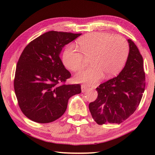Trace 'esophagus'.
Here are the masks:
<instances>
[{"instance_id":"obj_1","label":"esophagus","mask_w":155,"mask_h":155,"mask_svg":"<svg viewBox=\"0 0 155 155\" xmlns=\"http://www.w3.org/2000/svg\"><path fill=\"white\" fill-rule=\"evenodd\" d=\"M89 89H90V87H88V86L86 85L83 84V85H81V91H82V92H85V91H87Z\"/></svg>"}]
</instances>
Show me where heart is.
<instances>
[{
    "label": "heart",
    "mask_w": 155,
    "mask_h": 155,
    "mask_svg": "<svg viewBox=\"0 0 155 155\" xmlns=\"http://www.w3.org/2000/svg\"><path fill=\"white\" fill-rule=\"evenodd\" d=\"M80 50L74 45L68 46L63 54V62L68 69L77 71L83 66L86 59H90L88 68L75 75L77 82L91 85L104 74L111 77L124 67L129 46L127 40L120 35L106 33H93L77 40Z\"/></svg>",
    "instance_id": "heart-1"
}]
</instances>
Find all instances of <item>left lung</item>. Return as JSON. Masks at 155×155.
<instances>
[{"label": "left lung", "mask_w": 155, "mask_h": 155, "mask_svg": "<svg viewBox=\"0 0 155 155\" xmlns=\"http://www.w3.org/2000/svg\"><path fill=\"white\" fill-rule=\"evenodd\" d=\"M124 68L118 76L96 88L98 97L89 109L99 125L120 124L130 117L140 104L145 90L143 57L131 40Z\"/></svg>", "instance_id": "1"}]
</instances>
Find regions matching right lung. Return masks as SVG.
Segmentation results:
<instances>
[{
    "mask_svg": "<svg viewBox=\"0 0 155 155\" xmlns=\"http://www.w3.org/2000/svg\"><path fill=\"white\" fill-rule=\"evenodd\" d=\"M81 35L48 31L22 51L14 85L18 105L28 119L43 124L54 121L65 113L70 97L81 92L79 84H64L71 74L59 57L63 47Z\"/></svg>",
    "mask_w": 155,
    "mask_h": 155,
    "instance_id": "add662e5",
    "label": "right lung"
}]
</instances>
